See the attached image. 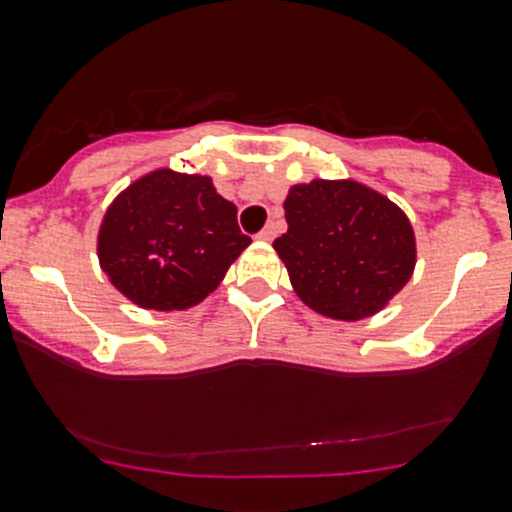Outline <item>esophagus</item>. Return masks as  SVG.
<instances>
[{"label": "esophagus", "mask_w": 512, "mask_h": 512, "mask_svg": "<svg viewBox=\"0 0 512 512\" xmlns=\"http://www.w3.org/2000/svg\"><path fill=\"white\" fill-rule=\"evenodd\" d=\"M275 235H277V227L270 222V225H267L265 230H262L257 237H260V240H265V242H270V240H275Z\"/></svg>", "instance_id": "1"}]
</instances>
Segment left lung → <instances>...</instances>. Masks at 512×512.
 Instances as JSON below:
<instances>
[{"label": "left lung", "instance_id": "left-lung-1", "mask_svg": "<svg viewBox=\"0 0 512 512\" xmlns=\"http://www.w3.org/2000/svg\"><path fill=\"white\" fill-rule=\"evenodd\" d=\"M287 232L272 242L300 300L335 320L388 305L415 267V235L388 197L357 182L312 180L285 200Z\"/></svg>", "mask_w": 512, "mask_h": 512}]
</instances>
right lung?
Instances as JSON below:
<instances>
[{
    "instance_id": "right-lung-1",
    "label": "right lung",
    "mask_w": 512,
    "mask_h": 512,
    "mask_svg": "<svg viewBox=\"0 0 512 512\" xmlns=\"http://www.w3.org/2000/svg\"><path fill=\"white\" fill-rule=\"evenodd\" d=\"M237 207L210 177L157 170L109 205L99 262L112 285L147 310H187L222 282L250 245Z\"/></svg>"
}]
</instances>
